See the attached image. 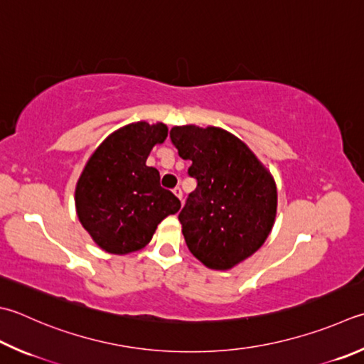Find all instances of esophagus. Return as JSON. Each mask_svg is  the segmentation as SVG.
<instances>
[{"instance_id":"obj_1","label":"esophagus","mask_w":364,"mask_h":364,"mask_svg":"<svg viewBox=\"0 0 364 364\" xmlns=\"http://www.w3.org/2000/svg\"><path fill=\"white\" fill-rule=\"evenodd\" d=\"M173 193L177 196V198H179V200L182 201V190L179 188V187H176L174 190H173Z\"/></svg>"}]
</instances>
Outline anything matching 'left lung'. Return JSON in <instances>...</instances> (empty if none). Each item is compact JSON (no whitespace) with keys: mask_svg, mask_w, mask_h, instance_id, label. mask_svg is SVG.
Segmentation results:
<instances>
[{"mask_svg":"<svg viewBox=\"0 0 364 364\" xmlns=\"http://www.w3.org/2000/svg\"><path fill=\"white\" fill-rule=\"evenodd\" d=\"M169 136L198 182L179 214L188 250L210 269H231L269 236L276 182L255 154L222 128L183 125Z\"/></svg>","mask_w":364,"mask_h":364,"instance_id":"left-lung-1","label":"left lung"}]
</instances>
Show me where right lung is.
Returning a JSON list of instances; mask_svg holds the SVG:
<instances>
[{"instance_id":"add662e5","label":"right lung","mask_w":364,"mask_h":364,"mask_svg":"<svg viewBox=\"0 0 364 364\" xmlns=\"http://www.w3.org/2000/svg\"><path fill=\"white\" fill-rule=\"evenodd\" d=\"M166 136L161 122L129 123L88 159L75 185V210L102 250L127 255L144 249L163 218L181 209V201L160 185L159 171L146 164Z\"/></svg>"}]
</instances>
